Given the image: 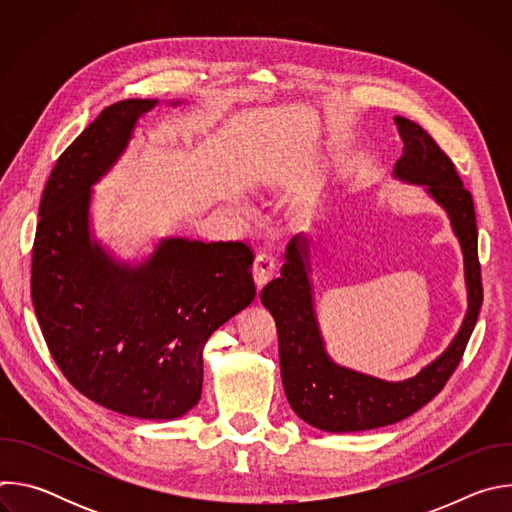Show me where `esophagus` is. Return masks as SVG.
<instances>
[{"instance_id": "34e87169", "label": "esophagus", "mask_w": 512, "mask_h": 512, "mask_svg": "<svg viewBox=\"0 0 512 512\" xmlns=\"http://www.w3.org/2000/svg\"><path fill=\"white\" fill-rule=\"evenodd\" d=\"M275 257L271 253H259L253 263V277L257 287H263L275 273Z\"/></svg>"}]
</instances>
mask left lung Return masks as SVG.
I'll return each instance as SVG.
<instances>
[{"instance_id": "1", "label": "left lung", "mask_w": 512, "mask_h": 512, "mask_svg": "<svg viewBox=\"0 0 512 512\" xmlns=\"http://www.w3.org/2000/svg\"><path fill=\"white\" fill-rule=\"evenodd\" d=\"M403 139V156L395 164V178L425 186L427 194L446 208L452 229L462 245L468 285V312L448 350L401 383L338 367L324 350L318 330L308 239L289 241L281 275L261 291V302L271 312L279 336V367L285 397L306 423L334 433L364 431L397 423L440 393L460 364L482 308V275L478 261V229L472 194L464 188L454 162L417 123L395 117Z\"/></svg>"}]
</instances>
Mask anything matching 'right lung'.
Returning a JSON list of instances; mask_svg holds the SVG:
<instances>
[{"label":"right lung","mask_w":512,"mask_h":512,"mask_svg":"<svg viewBox=\"0 0 512 512\" xmlns=\"http://www.w3.org/2000/svg\"><path fill=\"white\" fill-rule=\"evenodd\" d=\"M156 103L103 109L58 158L38 210L32 304L54 362L79 393L129 417L174 419L200 399L206 340L257 289L243 241L164 239L135 267L91 241V186Z\"/></svg>","instance_id":"1"}]
</instances>
